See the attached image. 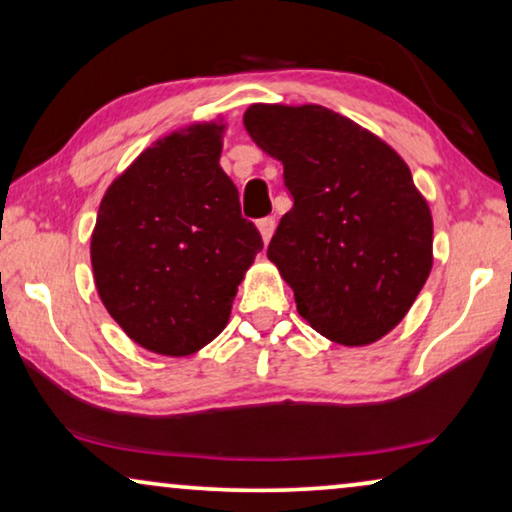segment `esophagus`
<instances>
[{
    "label": "esophagus",
    "instance_id": "1",
    "mask_svg": "<svg viewBox=\"0 0 512 512\" xmlns=\"http://www.w3.org/2000/svg\"><path fill=\"white\" fill-rule=\"evenodd\" d=\"M258 230H261V237H263V242L268 244L270 242V237H272V233H275V219H272V216H265V219H258Z\"/></svg>",
    "mask_w": 512,
    "mask_h": 512
}]
</instances>
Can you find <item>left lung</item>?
<instances>
[{"instance_id":"1","label":"left lung","mask_w":512,"mask_h":512,"mask_svg":"<svg viewBox=\"0 0 512 512\" xmlns=\"http://www.w3.org/2000/svg\"><path fill=\"white\" fill-rule=\"evenodd\" d=\"M249 137L284 165L293 207L268 244L314 331L347 347L380 340L433 265V221L405 160L319 104H251Z\"/></svg>"}]
</instances>
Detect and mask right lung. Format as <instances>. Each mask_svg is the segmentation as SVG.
<instances>
[{
	"instance_id": "add662e5",
	"label": "right lung",
	"mask_w": 512,
	"mask_h": 512,
	"mask_svg": "<svg viewBox=\"0 0 512 512\" xmlns=\"http://www.w3.org/2000/svg\"><path fill=\"white\" fill-rule=\"evenodd\" d=\"M221 132L198 123L158 139L100 202L90 240L97 293L149 352L188 356L212 342L263 249L219 165Z\"/></svg>"
}]
</instances>
